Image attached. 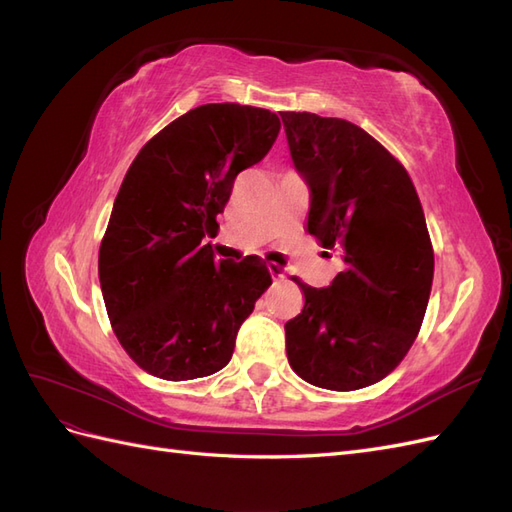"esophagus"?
I'll return each mask as SVG.
<instances>
[{"label": "esophagus", "mask_w": 512, "mask_h": 512, "mask_svg": "<svg viewBox=\"0 0 512 512\" xmlns=\"http://www.w3.org/2000/svg\"><path fill=\"white\" fill-rule=\"evenodd\" d=\"M269 273H271V277H273V282H275V284L286 280V273L282 271V267H280V265H275V262H273V265H269Z\"/></svg>", "instance_id": "obj_1"}]
</instances>
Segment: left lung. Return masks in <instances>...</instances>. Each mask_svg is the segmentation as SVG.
Wrapping results in <instances>:
<instances>
[{
	"label": "left lung",
	"mask_w": 512,
	"mask_h": 512,
	"mask_svg": "<svg viewBox=\"0 0 512 512\" xmlns=\"http://www.w3.org/2000/svg\"><path fill=\"white\" fill-rule=\"evenodd\" d=\"M294 166L309 185L307 232L344 269L327 288L299 277L305 305L286 322L294 374L329 391L386 378L421 331L433 247L414 183L389 149L337 117L282 113Z\"/></svg>",
	"instance_id": "8db88e82"
}]
</instances>
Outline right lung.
<instances>
[{"label": "right lung", "mask_w": 512, "mask_h": 512, "mask_svg": "<svg viewBox=\"0 0 512 512\" xmlns=\"http://www.w3.org/2000/svg\"><path fill=\"white\" fill-rule=\"evenodd\" d=\"M267 108L203 104L149 138L117 192L98 273L119 344L147 374L194 380L220 371L237 331L271 286L260 258L213 260L232 183L280 132Z\"/></svg>", "instance_id": "right-lung-1"}]
</instances>
